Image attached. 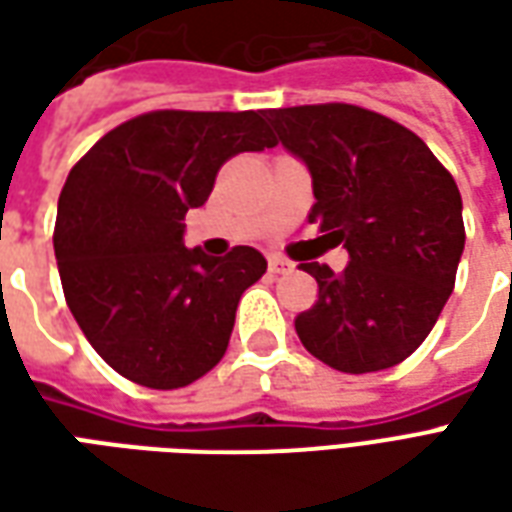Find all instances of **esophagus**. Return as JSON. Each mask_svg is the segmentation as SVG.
Returning <instances> with one entry per match:
<instances>
[{
	"instance_id": "esophagus-1",
	"label": "esophagus",
	"mask_w": 512,
	"mask_h": 512,
	"mask_svg": "<svg viewBox=\"0 0 512 512\" xmlns=\"http://www.w3.org/2000/svg\"><path fill=\"white\" fill-rule=\"evenodd\" d=\"M268 268H271V274H290V271H293V263L285 260V257L271 255L268 257Z\"/></svg>"
}]
</instances>
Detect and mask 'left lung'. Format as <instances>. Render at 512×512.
<instances>
[{
  "instance_id": "1",
  "label": "left lung",
  "mask_w": 512,
  "mask_h": 512,
  "mask_svg": "<svg viewBox=\"0 0 512 512\" xmlns=\"http://www.w3.org/2000/svg\"><path fill=\"white\" fill-rule=\"evenodd\" d=\"M277 142L312 175L310 224L351 263H301L318 299L296 334L340 373H376L417 351L455 288L461 191L414 131L354 104L268 109Z\"/></svg>"
}]
</instances>
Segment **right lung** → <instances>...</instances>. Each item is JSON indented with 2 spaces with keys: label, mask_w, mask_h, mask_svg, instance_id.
Listing matches in <instances>:
<instances>
[{
  "label": "right lung",
  "mask_w": 512,
  "mask_h": 512,
  "mask_svg": "<svg viewBox=\"0 0 512 512\" xmlns=\"http://www.w3.org/2000/svg\"><path fill=\"white\" fill-rule=\"evenodd\" d=\"M263 112L158 109L104 134L73 164L57 205L62 290L98 356L150 389L219 365L235 310L266 257L183 246V219L211 197L227 158L274 147Z\"/></svg>",
  "instance_id": "1"
}]
</instances>
